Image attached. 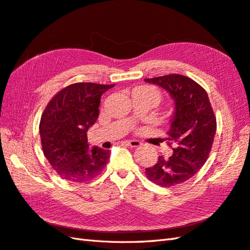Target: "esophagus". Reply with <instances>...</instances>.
<instances>
[{
	"instance_id": "1",
	"label": "esophagus",
	"mask_w": 250,
	"mask_h": 250,
	"mask_svg": "<svg viewBox=\"0 0 250 250\" xmlns=\"http://www.w3.org/2000/svg\"><path fill=\"white\" fill-rule=\"evenodd\" d=\"M125 145L131 146V148H137V146H139L140 145H142V143L139 142V140H135V139H132V140H125V142H124Z\"/></svg>"
}]
</instances>
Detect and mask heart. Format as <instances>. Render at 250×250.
Listing matches in <instances>:
<instances>
[{
	"label": "heart",
	"instance_id": "b5f03b06",
	"mask_svg": "<svg viewBox=\"0 0 250 250\" xmlns=\"http://www.w3.org/2000/svg\"><path fill=\"white\" fill-rule=\"evenodd\" d=\"M133 93L144 94V95H146V96H150V97L154 98L157 101L161 100V93H159V91H158L156 87L151 86V85L138 86V87H136L135 89H134Z\"/></svg>",
	"mask_w": 250,
	"mask_h": 250
}]
</instances>
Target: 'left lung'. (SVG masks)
Wrapping results in <instances>:
<instances>
[{"mask_svg": "<svg viewBox=\"0 0 250 250\" xmlns=\"http://www.w3.org/2000/svg\"><path fill=\"white\" fill-rule=\"evenodd\" d=\"M146 82L163 87L174 100L168 140L174 143L173 155L158 157L146 169L150 181L162 187L186 182L197 173L208 159L216 131V119L207 92L186 76L172 74Z\"/></svg>", "mask_w": 250, "mask_h": 250, "instance_id": "1", "label": "left lung"}]
</instances>
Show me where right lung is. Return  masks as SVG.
I'll list each match as a JSON object with an SVG mask.
<instances>
[{
	"instance_id": "add662e5",
	"label": "right lung",
	"mask_w": 250,
	"mask_h": 250,
	"mask_svg": "<svg viewBox=\"0 0 250 250\" xmlns=\"http://www.w3.org/2000/svg\"><path fill=\"white\" fill-rule=\"evenodd\" d=\"M114 84L74 83L56 94L40 121L43 153L63 180L86 183L98 176L110 151L87 143L86 133L98 118L100 98Z\"/></svg>"
}]
</instances>
